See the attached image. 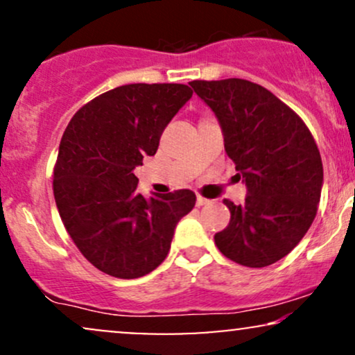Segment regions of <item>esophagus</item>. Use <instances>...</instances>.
<instances>
[{
	"label": "esophagus",
	"mask_w": 355,
	"mask_h": 355,
	"mask_svg": "<svg viewBox=\"0 0 355 355\" xmlns=\"http://www.w3.org/2000/svg\"><path fill=\"white\" fill-rule=\"evenodd\" d=\"M207 203H209V200H207L205 197H202V195H198V197H197V205L202 207V205H207Z\"/></svg>",
	"instance_id": "obj_1"
}]
</instances>
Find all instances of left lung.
Here are the masks:
<instances>
[{
  "label": "left lung",
  "instance_id": "left-lung-1",
  "mask_svg": "<svg viewBox=\"0 0 355 355\" xmlns=\"http://www.w3.org/2000/svg\"><path fill=\"white\" fill-rule=\"evenodd\" d=\"M190 87L217 115L225 152L248 190L242 205L223 200L230 222L215 234V245L240 266H272L315 218L324 180L315 140L302 118L260 85L227 78Z\"/></svg>",
  "mask_w": 355,
  "mask_h": 355
}]
</instances>
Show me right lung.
Here are the masks:
<instances>
[{"instance_id":"1","label":"right lung","mask_w":355,"mask_h":355,"mask_svg":"<svg viewBox=\"0 0 355 355\" xmlns=\"http://www.w3.org/2000/svg\"><path fill=\"white\" fill-rule=\"evenodd\" d=\"M191 98L180 83H132L83 105L64 130L53 168L61 222L98 270L138 279L168 255L175 227L195 207L191 190L146 200L133 173L157 153L165 126Z\"/></svg>"}]
</instances>
